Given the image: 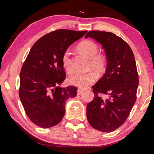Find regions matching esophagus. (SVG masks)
<instances>
[{
    "mask_svg": "<svg viewBox=\"0 0 154 154\" xmlns=\"http://www.w3.org/2000/svg\"><path fill=\"white\" fill-rule=\"evenodd\" d=\"M82 93H83V90L80 89V88H78V90H77V94L78 95H81Z\"/></svg>",
    "mask_w": 154,
    "mask_h": 154,
    "instance_id": "34e87169",
    "label": "esophagus"
}]
</instances>
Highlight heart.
<instances>
[{
	"label": "heart",
	"mask_w": 154,
	"mask_h": 154,
	"mask_svg": "<svg viewBox=\"0 0 154 154\" xmlns=\"http://www.w3.org/2000/svg\"><path fill=\"white\" fill-rule=\"evenodd\" d=\"M77 49L81 54L89 59L88 69H92L98 75H101L105 72L107 60L106 56L101 53H98L99 48L97 44L94 41L86 40L80 43ZM62 65L67 73L71 74L72 67L71 59V51L66 49L64 51L61 57ZM96 75L90 71L86 73H76L70 77L68 82L70 84L75 85L80 88H85L96 81Z\"/></svg>",
	"instance_id": "b5f03b06"
}]
</instances>
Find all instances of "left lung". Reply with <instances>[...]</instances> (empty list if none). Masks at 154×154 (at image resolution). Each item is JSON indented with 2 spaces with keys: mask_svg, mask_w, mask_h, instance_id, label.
<instances>
[{
  "mask_svg": "<svg viewBox=\"0 0 154 154\" xmlns=\"http://www.w3.org/2000/svg\"><path fill=\"white\" fill-rule=\"evenodd\" d=\"M88 37L102 45L107 66L105 74L92 87L94 97L87 105V119L94 129L111 132L126 122L136 102V62L128 44L115 34L92 30L85 35Z\"/></svg>",
  "mask_w": 154,
  "mask_h": 154,
  "instance_id": "8db88e82",
  "label": "left lung"
}]
</instances>
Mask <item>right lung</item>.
<instances>
[{"instance_id": "add662e5", "label": "right lung", "mask_w": 154, "mask_h": 154, "mask_svg": "<svg viewBox=\"0 0 154 154\" xmlns=\"http://www.w3.org/2000/svg\"><path fill=\"white\" fill-rule=\"evenodd\" d=\"M88 31L56 30L37 40L22 65L19 96L25 113L36 126L48 128L60 122L65 102L77 96V88L58 85L66 78L62 54Z\"/></svg>"}]
</instances>
